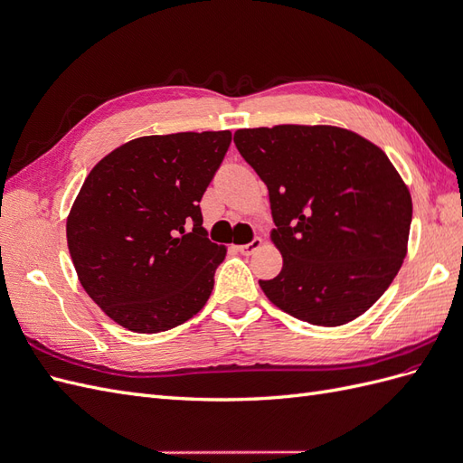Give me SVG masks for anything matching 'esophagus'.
<instances>
[{"mask_svg":"<svg viewBox=\"0 0 463 463\" xmlns=\"http://www.w3.org/2000/svg\"><path fill=\"white\" fill-rule=\"evenodd\" d=\"M262 247V240L260 237H255L253 241H249V243H245V245H240L237 249H240V253H243V255H253L257 249H260Z\"/></svg>","mask_w":463,"mask_h":463,"instance_id":"obj_1","label":"esophagus"}]
</instances>
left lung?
Returning <instances> with one entry per match:
<instances>
[{"label":"left lung","mask_w":463,"mask_h":463,"mask_svg":"<svg viewBox=\"0 0 463 463\" xmlns=\"http://www.w3.org/2000/svg\"><path fill=\"white\" fill-rule=\"evenodd\" d=\"M233 143L269 187L284 266L259 279L278 309L317 326L365 313L408 253L411 194L386 154L332 125L240 129Z\"/></svg>","instance_id":"obj_1"}]
</instances>
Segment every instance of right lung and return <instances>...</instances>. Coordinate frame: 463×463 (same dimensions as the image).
I'll use <instances>...</instances> for the list:
<instances>
[{
	"instance_id": "right-lung-1",
	"label": "right lung",
	"mask_w": 463,
	"mask_h": 463,
	"mask_svg": "<svg viewBox=\"0 0 463 463\" xmlns=\"http://www.w3.org/2000/svg\"><path fill=\"white\" fill-rule=\"evenodd\" d=\"M230 131L138 137L98 162L67 216L79 282L118 325L156 334L197 315L226 247L203 228L201 199Z\"/></svg>"
}]
</instances>
